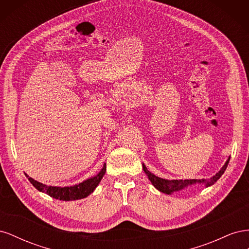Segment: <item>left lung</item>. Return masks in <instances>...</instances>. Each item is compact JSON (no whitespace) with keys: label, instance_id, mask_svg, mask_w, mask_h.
<instances>
[{"label":"left lung","instance_id":"1","mask_svg":"<svg viewBox=\"0 0 249 249\" xmlns=\"http://www.w3.org/2000/svg\"><path fill=\"white\" fill-rule=\"evenodd\" d=\"M231 158H229L228 161L225 162V164L222 166V168L218 171L214 177L211 178L210 179H165V178H161L159 177H156L155 175H153L152 172H149L147 170V168L145 167L144 164H142L143 166V170L146 173L147 178H149L150 182L154 185L155 188H157L158 190L165 193V194H171L172 192H176V191H179L182 189H185L188 186L190 185H194V184H203L206 187L209 186H212L214 183H216L218 179L220 178V177L223 175L225 169L228 167V164L230 162Z\"/></svg>","mask_w":249,"mask_h":249}]
</instances>
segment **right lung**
<instances>
[{"instance_id": "add662e5", "label": "right lung", "mask_w": 249, "mask_h": 249, "mask_svg": "<svg viewBox=\"0 0 249 249\" xmlns=\"http://www.w3.org/2000/svg\"><path fill=\"white\" fill-rule=\"evenodd\" d=\"M105 172H106V163L104 164L102 170L97 173V175L93 178H90L83 183H80L78 185L71 186V187H53V186H47L42 183L37 182V180L33 179L32 178H29L26 173L28 179L31 182V184L36 188L37 190L47 193L51 197L60 199V200H77L87 197L89 194H91L96 186L100 184L101 179L103 178Z\"/></svg>"}]
</instances>
